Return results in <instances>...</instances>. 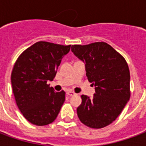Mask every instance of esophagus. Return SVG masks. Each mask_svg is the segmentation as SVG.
<instances>
[{
    "instance_id": "esophagus-1",
    "label": "esophagus",
    "mask_w": 146,
    "mask_h": 146,
    "mask_svg": "<svg viewBox=\"0 0 146 146\" xmlns=\"http://www.w3.org/2000/svg\"><path fill=\"white\" fill-rule=\"evenodd\" d=\"M66 94H67V95H69V96H73V95H76V94H75L74 92H71V91H68V92H66Z\"/></svg>"
}]
</instances>
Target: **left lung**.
<instances>
[{"label": "left lung", "instance_id": "8db88e82", "mask_svg": "<svg viewBox=\"0 0 146 146\" xmlns=\"http://www.w3.org/2000/svg\"><path fill=\"white\" fill-rule=\"evenodd\" d=\"M74 55L84 63L93 97L82 95L76 112L91 128H102L117 118L130 99V71L122 55L105 42L72 45Z\"/></svg>", "mask_w": 146, "mask_h": 146}]
</instances>
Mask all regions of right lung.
<instances>
[{
  "label": "right lung",
  "mask_w": 146,
  "mask_h": 146,
  "mask_svg": "<svg viewBox=\"0 0 146 146\" xmlns=\"http://www.w3.org/2000/svg\"><path fill=\"white\" fill-rule=\"evenodd\" d=\"M70 46L36 42L15 63L11 80L15 102L24 117L34 125L53 122L65 102V92H55L47 83L53 80Z\"/></svg>",
  "instance_id": "right-lung-1"
}]
</instances>
